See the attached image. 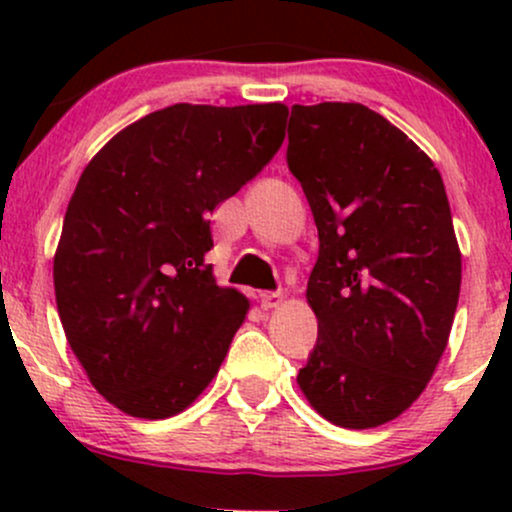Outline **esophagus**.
Instances as JSON below:
<instances>
[{
	"mask_svg": "<svg viewBox=\"0 0 512 512\" xmlns=\"http://www.w3.org/2000/svg\"><path fill=\"white\" fill-rule=\"evenodd\" d=\"M260 303H262V308H264V310H274V308H279V305L284 303V293H281V291H274V293H262V296H260Z\"/></svg>",
	"mask_w": 512,
	"mask_h": 512,
	"instance_id": "esophagus-1",
	"label": "esophagus"
}]
</instances>
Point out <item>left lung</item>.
Returning <instances> with one entry per match:
<instances>
[{
    "label": "left lung",
    "mask_w": 512,
    "mask_h": 512,
    "mask_svg": "<svg viewBox=\"0 0 512 512\" xmlns=\"http://www.w3.org/2000/svg\"><path fill=\"white\" fill-rule=\"evenodd\" d=\"M291 173L313 209L317 344L298 387L322 419L375 428L433 378L455 320L462 255L443 178L361 103L293 105Z\"/></svg>",
    "instance_id": "left-lung-1"
}]
</instances>
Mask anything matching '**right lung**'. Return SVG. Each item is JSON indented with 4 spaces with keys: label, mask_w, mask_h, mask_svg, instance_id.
I'll list each match as a JSON object with an SVG mask.
<instances>
[{
    "label": "right lung",
    "mask_w": 512,
    "mask_h": 512,
    "mask_svg": "<svg viewBox=\"0 0 512 512\" xmlns=\"http://www.w3.org/2000/svg\"><path fill=\"white\" fill-rule=\"evenodd\" d=\"M284 103H175L117 132L81 173L52 262L64 334L98 395L137 419L190 407L250 301L216 284L209 214L272 161Z\"/></svg>",
    "instance_id": "obj_1"
}]
</instances>
